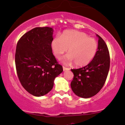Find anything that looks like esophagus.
<instances>
[{
	"instance_id": "obj_1",
	"label": "esophagus",
	"mask_w": 125,
	"mask_h": 125,
	"mask_svg": "<svg viewBox=\"0 0 125 125\" xmlns=\"http://www.w3.org/2000/svg\"><path fill=\"white\" fill-rule=\"evenodd\" d=\"M63 71H66V70H70V69L69 68H67V67H63Z\"/></svg>"
}]
</instances>
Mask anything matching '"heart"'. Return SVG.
Returning <instances> with one entry per match:
<instances>
[{
	"label": "heart",
	"mask_w": 125,
	"mask_h": 125,
	"mask_svg": "<svg viewBox=\"0 0 125 125\" xmlns=\"http://www.w3.org/2000/svg\"><path fill=\"white\" fill-rule=\"evenodd\" d=\"M51 48L53 55L58 59L68 50L69 54L64 59L63 62L71 64L74 62L75 65L82 67L89 64L95 57L98 42L85 32L67 30L64 31L60 37L53 39Z\"/></svg>",
	"instance_id": "obj_1"
}]
</instances>
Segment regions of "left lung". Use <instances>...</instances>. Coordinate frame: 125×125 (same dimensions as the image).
<instances>
[{
	"instance_id": "left-lung-1",
	"label": "left lung",
	"mask_w": 125,
	"mask_h": 125,
	"mask_svg": "<svg viewBox=\"0 0 125 125\" xmlns=\"http://www.w3.org/2000/svg\"><path fill=\"white\" fill-rule=\"evenodd\" d=\"M98 38V50L89 64L82 68L72 69L74 74L71 88L76 95L88 98L97 94L103 88L110 66V57L107 45L103 39Z\"/></svg>"
}]
</instances>
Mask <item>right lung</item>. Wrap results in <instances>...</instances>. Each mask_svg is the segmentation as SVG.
<instances>
[{"label": "right lung", "mask_w": 125, "mask_h": 125, "mask_svg": "<svg viewBox=\"0 0 125 125\" xmlns=\"http://www.w3.org/2000/svg\"><path fill=\"white\" fill-rule=\"evenodd\" d=\"M52 28L36 27L21 37L15 54L16 71L24 89L35 97L52 89L54 80L63 72L52 53Z\"/></svg>", "instance_id": "right-lung-1"}]
</instances>
